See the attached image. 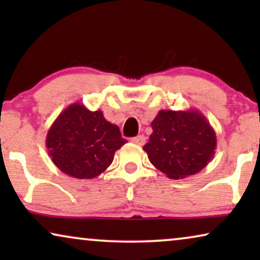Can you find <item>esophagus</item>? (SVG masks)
I'll return each instance as SVG.
<instances>
[{
  "label": "esophagus",
  "instance_id": "obj_1",
  "mask_svg": "<svg viewBox=\"0 0 260 260\" xmlns=\"http://www.w3.org/2000/svg\"><path fill=\"white\" fill-rule=\"evenodd\" d=\"M131 142H133L134 144L143 145L145 143V137L143 136V135H140V136H136V137L131 138Z\"/></svg>",
  "mask_w": 260,
  "mask_h": 260
}]
</instances>
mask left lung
Returning a JSON list of instances; mask_svg holds the SVG:
<instances>
[{
    "mask_svg": "<svg viewBox=\"0 0 260 260\" xmlns=\"http://www.w3.org/2000/svg\"><path fill=\"white\" fill-rule=\"evenodd\" d=\"M151 127L152 134L143 149L151 165L169 179L195 175L215 154V131L199 110H161Z\"/></svg>",
    "mask_w": 260,
    "mask_h": 260,
    "instance_id": "1",
    "label": "left lung"
}]
</instances>
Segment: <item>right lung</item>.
I'll return each instance as SVG.
<instances>
[{"instance_id":"1","label":"right lung","mask_w":260,"mask_h":260,"mask_svg":"<svg viewBox=\"0 0 260 260\" xmlns=\"http://www.w3.org/2000/svg\"><path fill=\"white\" fill-rule=\"evenodd\" d=\"M119 127L80 103L63 110L49 127L46 147L52 161L66 175L94 179L105 172L115 152L126 143Z\"/></svg>"}]
</instances>
